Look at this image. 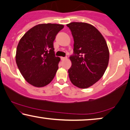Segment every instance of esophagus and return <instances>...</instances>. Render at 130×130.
Segmentation results:
<instances>
[{
	"mask_svg": "<svg viewBox=\"0 0 130 130\" xmlns=\"http://www.w3.org/2000/svg\"><path fill=\"white\" fill-rule=\"evenodd\" d=\"M60 59H61L62 60H63L67 59V57H61V58H60Z\"/></svg>",
	"mask_w": 130,
	"mask_h": 130,
	"instance_id": "obj_1",
	"label": "esophagus"
}]
</instances>
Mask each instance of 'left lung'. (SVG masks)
<instances>
[{"instance_id": "obj_1", "label": "left lung", "mask_w": 130, "mask_h": 130, "mask_svg": "<svg viewBox=\"0 0 130 130\" xmlns=\"http://www.w3.org/2000/svg\"><path fill=\"white\" fill-rule=\"evenodd\" d=\"M74 38V55L70 57L71 81L76 87L87 89L102 77L108 67L109 52L99 31L91 24L73 22L67 24Z\"/></svg>"}]
</instances>
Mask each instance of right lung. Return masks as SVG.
Here are the masks:
<instances>
[{
  "instance_id": "add662e5",
  "label": "right lung",
  "mask_w": 130,
  "mask_h": 130,
  "mask_svg": "<svg viewBox=\"0 0 130 130\" xmlns=\"http://www.w3.org/2000/svg\"><path fill=\"white\" fill-rule=\"evenodd\" d=\"M63 27L62 24H38L19 41L17 65L24 79L34 87L46 86L55 77L60 59L55 56L53 41Z\"/></svg>"
}]
</instances>
